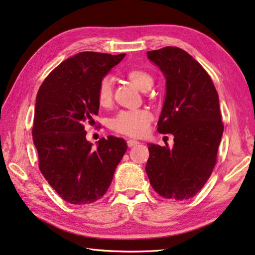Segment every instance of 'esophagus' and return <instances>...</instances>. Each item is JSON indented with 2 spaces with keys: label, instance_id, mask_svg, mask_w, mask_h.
I'll use <instances>...</instances> for the list:
<instances>
[{
  "label": "esophagus",
  "instance_id": "1",
  "mask_svg": "<svg viewBox=\"0 0 255 255\" xmlns=\"http://www.w3.org/2000/svg\"><path fill=\"white\" fill-rule=\"evenodd\" d=\"M136 144H139V141L133 140V139H128V147H133V145H136Z\"/></svg>",
  "mask_w": 255,
  "mask_h": 255
}]
</instances>
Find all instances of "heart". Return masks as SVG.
Here are the masks:
<instances>
[{"label":"heart","mask_w":255,"mask_h":255,"mask_svg":"<svg viewBox=\"0 0 255 255\" xmlns=\"http://www.w3.org/2000/svg\"><path fill=\"white\" fill-rule=\"evenodd\" d=\"M130 80L140 90L147 89L152 86V78L150 74L141 70H132L128 73ZM113 97V80L111 77H104L97 87V100L100 106H108ZM152 121L151 112L142 110L121 111L110 121L113 130L128 136H141L147 132L149 124Z\"/></svg>","instance_id":"heart-1"}]
</instances>
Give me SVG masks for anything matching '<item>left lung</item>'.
Here are the masks:
<instances>
[{
    "mask_svg": "<svg viewBox=\"0 0 255 255\" xmlns=\"http://www.w3.org/2000/svg\"><path fill=\"white\" fill-rule=\"evenodd\" d=\"M147 54L166 79L157 130L172 133L174 145L148 143L145 172L158 194L182 201L202 189L216 165L224 132L219 97L209 74L189 53L168 46Z\"/></svg>",
    "mask_w": 255,
    "mask_h": 255,
    "instance_id": "obj_1",
    "label": "left lung"
}]
</instances>
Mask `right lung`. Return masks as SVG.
Masks as SVG:
<instances>
[{
    "label": "right lung",
    "mask_w": 255,
    "mask_h": 255,
    "mask_svg": "<svg viewBox=\"0 0 255 255\" xmlns=\"http://www.w3.org/2000/svg\"><path fill=\"white\" fill-rule=\"evenodd\" d=\"M124 56L78 53L52 71L37 94L32 136L39 169L69 203L80 206L102 198L128 149L125 140L112 135L94 149L85 130L98 114L99 81Z\"/></svg>",
    "instance_id": "1"
}]
</instances>
